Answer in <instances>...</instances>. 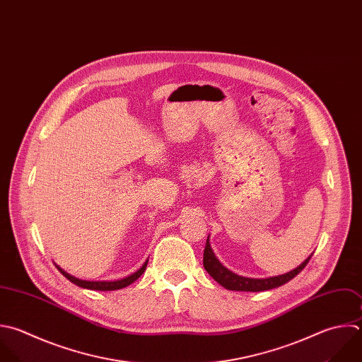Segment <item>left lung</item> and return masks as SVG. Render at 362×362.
<instances>
[{"label": "left lung", "mask_w": 362, "mask_h": 362, "mask_svg": "<svg viewBox=\"0 0 362 362\" xmlns=\"http://www.w3.org/2000/svg\"><path fill=\"white\" fill-rule=\"evenodd\" d=\"M313 256V253L301 263L298 264L296 269L284 273V274H279V276H272V277H266V279H253V277H245V276H239L233 272H230L229 269H226L219 259L215 256L211 243H209V236L206 239L205 243V250H204V267L205 270L211 274V277L218 281L221 286H223L228 290H235V291H264V290H270L279 286H283L284 283L290 281L293 277H296L308 263L310 257Z\"/></svg>", "instance_id": "1"}]
</instances>
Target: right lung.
Wrapping results in <instances>:
<instances>
[{"instance_id":"right-lung-1","label":"right lung","mask_w":362,"mask_h":362,"mask_svg":"<svg viewBox=\"0 0 362 362\" xmlns=\"http://www.w3.org/2000/svg\"><path fill=\"white\" fill-rule=\"evenodd\" d=\"M147 263H148V259L143 263V266L137 270V272H134V273H132V274H129L127 277H123V279H119V280H82V279H78V277H75V276H72V274H69L68 272H65L61 266H58V264H55L57 267H58V270L68 279V280H71L74 284H76V286H79V287H83V288H89V290H100V291H110V290H119V288H123V287H127L129 284H132V283H134L143 273H144V270H146V267H147Z\"/></svg>"}]
</instances>
